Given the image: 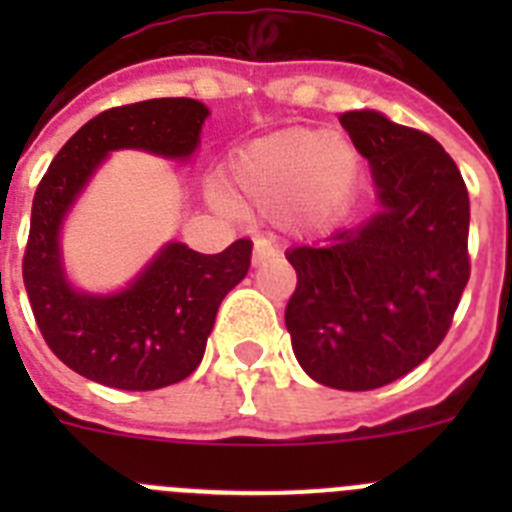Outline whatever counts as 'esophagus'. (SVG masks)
I'll return each mask as SVG.
<instances>
[{"instance_id":"esophagus-1","label":"esophagus","mask_w":512,"mask_h":512,"mask_svg":"<svg viewBox=\"0 0 512 512\" xmlns=\"http://www.w3.org/2000/svg\"><path fill=\"white\" fill-rule=\"evenodd\" d=\"M274 256H277V248L271 246L269 241L253 243V264H256V266L264 264V261H269V259H274Z\"/></svg>"}]
</instances>
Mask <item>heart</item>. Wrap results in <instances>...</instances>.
<instances>
[{
  "instance_id": "obj_1",
  "label": "heart",
  "mask_w": 512,
  "mask_h": 512,
  "mask_svg": "<svg viewBox=\"0 0 512 512\" xmlns=\"http://www.w3.org/2000/svg\"><path fill=\"white\" fill-rule=\"evenodd\" d=\"M359 169V151L343 133L284 128L238 151L230 187L246 207L284 212L297 230H320L348 205Z\"/></svg>"
}]
</instances>
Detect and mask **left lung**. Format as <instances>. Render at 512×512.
<instances>
[{
	"instance_id": "left-lung-1",
	"label": "left lung",
	"mask_w": 512,
	"mask_h": 512,
	"mask_svg": "<svg viewBox=\"0 0 512 512\" xmlns=\"http://www.w3.org/2000/svg\"><path fill=\"white\" fill-rule=\"evenodd\" d=\"M338 120L372 166L379 210L287 251L297 289L284 323L315 382L364 392L413 372L449 333L469 282V194L423 130L374 110Z\"/></svg>"
}]
</instances>
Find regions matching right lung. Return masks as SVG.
Listing matches in <instances>:
<instances>
[{
	"label": "right lung",
	"mask_w": 512,
	"mask_h": 512,
	"mask_svg": "<svg viewBox=\"0 0 512 512\" xmlns=\"http://www.w3.org/2000/svg\"><path fill=\"white\" fill-rule=\"evenodd\" d=\"M205 104L187 97L146 99L99 112L56 153L35 189L22 279L35 323L63 364L115 390H161L200 366L217 307L251 266L248 238L223 253L166 243L115 295H87L63 274L58 233L110 151L140 148L187 161L200 146Z\"/></svg>",
	"instance_id": "add662e5"
}]
</instances>
